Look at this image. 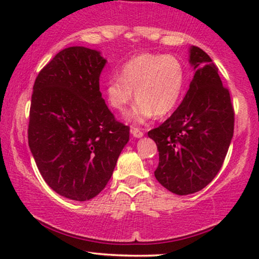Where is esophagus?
<instances>
[{
	"instance_id": "esophagus-1",
	"label": "esophagus",
	"mask_w": 259,
	"mask_h": 259,
	"mask_svg": "<svg viewBox=\"0 0 259 259\" xmlns=\"http://www.w3.org/2000/svg\"><path fill=\"white\" fill-rule=\"evenodd\" d=\"M131 133L133 134L134 138H141V137L144 136L143 131L139 130V128H137V127H132V128H131Z\"/></svg>"
}]
</instances>
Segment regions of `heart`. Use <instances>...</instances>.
<instances>
[{"label": "heart", "mask_w": 259, "mask_h": 259, "mask_svg": "<svg viewBox=\"0 0 259 259\" xmlns=\"http://www.w3.org/2000/svg\"><path fill=\"white\" fill-rule=\"evenodd\" d=\"M185 81V68L175 56L140 54L122 66L120 75L109 77L105 94L109 106L122 113L136 91L138 100L127 118L143 123L154 115L169 114L179 104Z\"/></svg>", "instance_id": "obj_1"}]
</instances>
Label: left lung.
I'll return each instance as SVG.
<instances>
[{
    "label": "left lung",
    "mask_w": 259,
    "mask_h": 259,
    "mask_svg": "<svg viewBox=\"0 0 259 259\" xmlns=\"http://www.w3.org/2000/svg\"><path fill=\"white\" fill-rule=\"evenodd\" d=\"M190 63L196 73L182 104L148 132L159 151L155 179L179 196L203 190L217 176L235 127L230 92L217 66L196 46L190 49Z\"/></svg>",
    "instance_id": "obj_1"
}]
</instances>
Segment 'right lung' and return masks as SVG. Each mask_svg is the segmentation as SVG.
Instances as JSON below:
<instances>
[{
  "mask_svg": "<svg viewBox=\"0 0 259 259\" xmlns=\"http://www.w3.org/2000/svg\"><path fill=\"white\" fill-rule=\"evenodd\" d=\"M105 65L100 52L68 47L34 82L28 144L45 182L72 200H90L105 189L130 140V127L101 97Z\"/></svg>",
  "mask_w": 259,
  "mask_h": 259,
  "instance_id": "right-lung-1",
  "label": "right lung"
}]
</instances>
